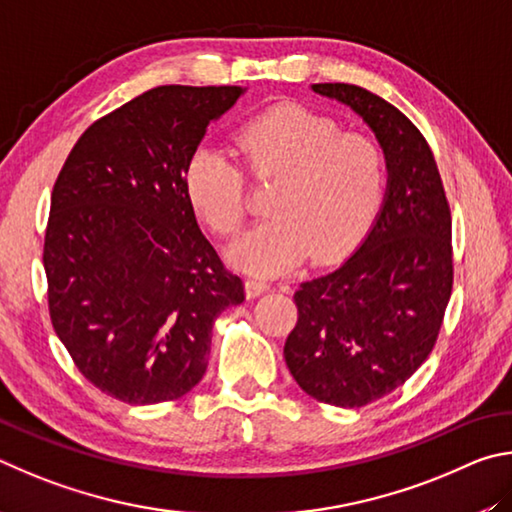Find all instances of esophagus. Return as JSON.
I'll return each instance as SVG.
<instances>
[{
    "label": "esophagus",
    "mask_w": 512,
    "mask_h": 512,
    "mask_svg": "<svg viewBox=\"0 0 512 512\" xmlns=\"http://www.w3.org/2000/svg\"><path fill=\"white\" fill-rule=\"evenodd\" d=\"M267 290H270V283H267V281H261V279H247L245 281V292H247L249 299L261 297V294L267 292Z\"/></svg>",
    "instance_id": "obj_1"
}]
</instances>
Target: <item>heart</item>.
Segmentation results:
<instances>
[{"label":"heart","instance_id":"1","mask_svg":"<svg viewBox=\"0 0 512 512\" xmlns=\"http://www.w3.org/2000/svg\"><path fill=\"white\" fill-rule=\"evenodd\" d=\"M249 175L279 179L272 218L231 249L233 263L254 274H279L310 254L328 265L360 245L384 200V157L375 141L342 132L330 116L285 103L256 114L233 134ZM195 213L218 233L236 236L247 218V173L227 150L202 146L184 170Z\"/></svg>","mask_w":512,"mask_h":512}]
</instances>
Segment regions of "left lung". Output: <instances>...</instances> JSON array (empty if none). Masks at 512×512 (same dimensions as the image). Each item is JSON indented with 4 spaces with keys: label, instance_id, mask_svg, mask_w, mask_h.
I'll return each instance as SVG.
<instances>
[{
    "label": "left lung",
    "instance_id": "1",
    "mask_svg": "<svg viewBox=\"0 0 512 512\" xmlns=\"http://www.w3.org/2000/svg\"><path fill=\"white\" fill-rule=\"evenodd\" d=\"M369 123L387 157L384 206L362 247L299 285L285 362L299 387L335 407H364L427 360L452 294V213L434 152L398 107L348 83H317Z\"/></svg>",
    "mask_w": 512,
    "mask_h": 512
}]
</instances>
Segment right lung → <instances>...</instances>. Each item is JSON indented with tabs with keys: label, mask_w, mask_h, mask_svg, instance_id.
I'll use <instances>...</instances> for the list:
<instances>
[{
	"label": "right lung",
	"mask_w": 512,
	"mask_h": 512,
	"mask_svg": "<svg viewBox=\"0 0 512 512\" xmlns=\"http://www.w3.org/2000/svg\"><path fill=\"white\" fill-rule=\"evenodd\" d=\"M242 87L148 89L80 134L44 233L51 324L78 371L128 405L182 398L213 321L245 301L197 227L184 170Z\"/></svg>",
	"instance_id": "1"
}]
</instances>
